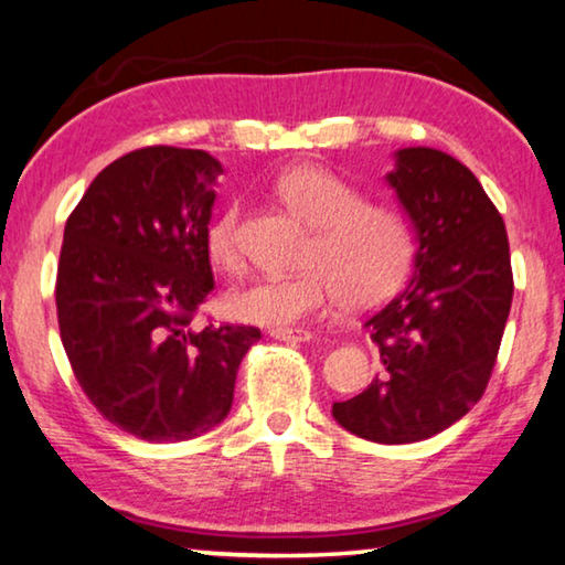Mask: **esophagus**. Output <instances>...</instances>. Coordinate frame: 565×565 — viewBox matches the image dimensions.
<instances>
[{
	"instance_id": "34e87169",
	"label": "esophagus",
	"mask_w": 565,
	"mask_h": 565,
	"mask_svg": "<svg viewBox=\"0 0 565 565\" xmlns=\"http://www.w3.org/2000/svg\"><path fill=\"white\" fill-rule=\"evenodd\" d=\"M270 338L285 343H306L312 335L310 331H302V328H275V331H270Z\"/></svg>"
}]
</instances>
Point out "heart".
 Here are the masks:
<instances>
[{"instance_id":"b5f03b06","label":"heart","mask_w":565,"mask_h":565,"mask_svg":"<svg viewBox=\"0 0 565 565\" xmlns=\"http://www.w3.org/2000/svg\"><path fill=\"white\" fill-rule=\"evenodd\" d=\"M275 194L312 227L302 270L249 280L227 295V312L242 323L292 328L338 300L369 310L402 288L416 255V232L398 206L369 202L361 189L323 163H298L275 181ZM212 263H242L239 206H227L206 230Z\"/></svg>"}]
</instances>
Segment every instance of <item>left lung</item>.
<instances>
[{"instance_id":"1","label":"left lung","mask_w":565,"mask_h":565,"mask_svg":"<svg viewBox=\"0 0 565 565\" xmlns=\"http://www.w3.org/2000/svg\"><path fill=\"white\" fill-rule=\"evenodd\" d=\"M409 212L416 277L369 318L381 373L333 404L343 429L409 445L452 427L480 402L513 302L505 222L475 173L437 149H404L388 173Z\"/></svg>"}]
</instances>
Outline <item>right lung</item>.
Returning a JSON list of instances; mask_svg holds the SVG:
<instances>
[{"instance_id": "obj_1", "label": "right lung", "mask_w": 565, "mask_h": 565, "mask_svg": "<svg viewBox=\"0 0 565 565\" xmlns=\"http://www.w3.org/2000/svg\"><path fill=\"white\" fill-rule=\"evenodd\" d=\"M220 161L146 146L93 179L65 222L55 302L83 394L146 441H184L230 414L255 326L192 320L214 290L206 230Z\"/></svg>"}]
</instances>
